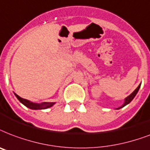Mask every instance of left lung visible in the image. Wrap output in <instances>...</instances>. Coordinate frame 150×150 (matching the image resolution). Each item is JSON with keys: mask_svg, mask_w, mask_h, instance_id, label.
<instances>
[{"mask_svg": "<svg viewBox=\"0 0 150 150\" xmlns=\"http://www.w3.org/2000/svg\"><path fill=\"white\" fill-rule=\"evenodd\" d=\"M140 86H141V84H140V85H139V86H138V87L136 88L135 90H134V91L133 93H131V95H129L128 97H127V98H125V101H124V103H123V105L121 106V107H120V108H117V109H120V108H123V107H124V106H125V105H127V104H129V103L131 102V100H133L134 98V97H135V95H136V94H137V93H138V91H139V88H140Z\"/></svg>", "mask_w": 150, "mask_h": 150, "instance_id": "obj_1", "label": "left lung"}]
</instances>
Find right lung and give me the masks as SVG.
<instances>
[{"label":"right lung","instance_id":"obj_1","mask_svg":"<svg viewBox=\"0 0 150 150\" xmlns=\"http://www.w3.org/2000/svg\"><path fill=\"white\" fill-rule=\"evenodd\" d=\"M15 95L22 104H23L25 106H27V108H30V109H45V108L52 107L55 104L54 102H43L42 104H36V103H33L30 100L20 98L19 95H17L16 93H15Z\"/></svg>","mask_w":150,"mask_h":150}]
</instances>
